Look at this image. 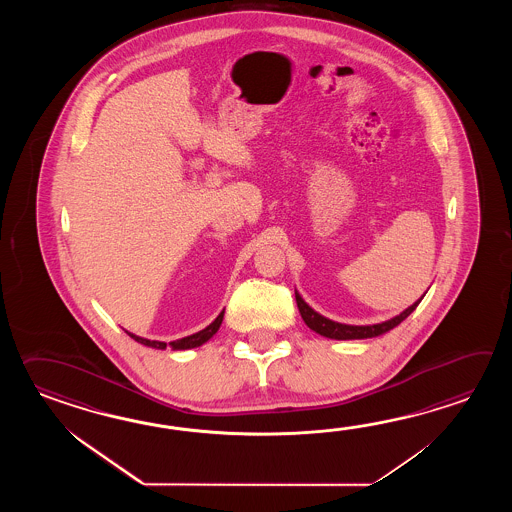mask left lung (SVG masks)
Here are the masks:
<instances>
[{
	"mask_svg": "<svg viewBox=\"0 0 512 512\" xmlns=\"http://www.w3.org/2000/svg\"><path fill=\"white\" fill-rule=\"evenodd\" d=\"M423 300V298H421ZM421 300H417L414 305H410L401 315L395 316L392 320H386L382 324H373V326H346V324H338L329 320L326 316L318 315L309 305L305 304L302 296L296 293V304L300 309V315L304 318L307 327H311L318 335L327 338H335V340H355V338H371L379 337L382 333L390 331L395 326H399L406 316L414 313L415 307L419 305Z\"/></svg>",
	"mask_w": 512,
	"mask_h": 512,
	"instance_id": "1",
	"label": "left lung"
}]
</instances>
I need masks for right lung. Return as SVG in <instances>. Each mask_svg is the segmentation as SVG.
Segmentation results:
<instances>
[{
	"instance_id": "1",
	"label": "right lung",
	"mask_w": 512,
	"mask_h": 512,
	"mask_svg": "<svg viewBox=\"0 0 512 512\" xmlns=\"http://www.w3.org/2000/svg\"><path fill=\"white\" fill-rule=\"evenodd\" d=\"M223 313L225 311H221V315L210 324V326L205 327L203 331H199L196 335H190V337L179 338V340H175V342H170V346L172 349H190L197 348V346H201V344H205L207 340L214 337L216 335V331H218L219 326H221V322H223ZM133 340H137V342H141L144 346H150V348L164 349L166 348V342H157V340H148V338L137 337V335H131L128 333Z\"/></svg>"
}]
</instances>
